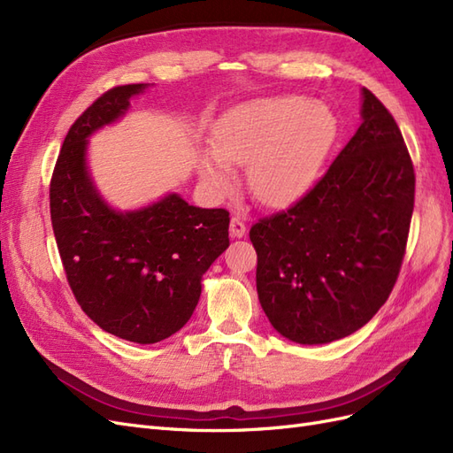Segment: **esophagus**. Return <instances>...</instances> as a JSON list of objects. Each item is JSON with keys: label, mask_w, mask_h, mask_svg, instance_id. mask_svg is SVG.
<instances>
[{"label": "esophagus", "mask_w": 453, "mask_h": 453, "mask_svg": "<svg viewBox=\"0 0 453 453\" xmlns=\"http://www.w3.org/2000/svg\"><path fill=\"white\" fill-rule=\"evenodd\" d=\"M245 234V223L242 221L240 215H234L230 219V236L232 238H242Z\"/></svg>", "instance_id": "34e87169"}]
</instances>
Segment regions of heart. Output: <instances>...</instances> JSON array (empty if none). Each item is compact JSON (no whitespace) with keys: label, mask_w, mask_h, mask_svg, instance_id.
Returning a JSON list of instances; mask_svg holds the SVG:
<instances>
[{"label":"heart","mask_w":453,"mask_h":453,"mask_svg":"<svg viewBox=\"0 0 453 453\" xmlns=\"http://www.w3.org/2000/svg\"><path fill=\"white\" fill-rule=\"evenodd\" d=\"M336 134L333 113L303 96H273L230 109L200 158L202 181L226 190L230 168L245 166V183L260 203L283 205L311 185Z\"/></svg>","instance_id":"heart-1"}]
</instances>
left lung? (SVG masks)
<instances>
[{"label": "left lung", "instance_id": "8db88e82", "mask_svg": "<svg viewBox=\"0 0 453 453\" xmlns=\"http://www.w3.org/2000/svg\"><path fill=\"white\" fill-rule=\"evenodd\" d=\"M361 117L321 180L250 230L260 306L298 344L359 331L386 304L403 266L414 164L393 115L368 88Z\"/></svg>", "mask_w": 453, "mask_h": 453}]
</instances>
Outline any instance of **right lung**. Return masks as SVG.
<instances>
[{"label":"right lung","instance_id":"right-lung-1","mask_svg":"<svg viewBox=\"0 0 453 453\" xmlns=\"http://www.w3.org/2000/svg\"><path fill=\"white\" fill-rule=\"evenodd\" d=\"M145 85L104 92L67 132L50 177V221L67 283L79 306L105 333L155 344L190 319L202 276L228 248V211L202 210L168 195L120 213L96 193L87 138L117 120Z\"/></svg>","mask_w":453,"mask_h":453}]
</instances>
